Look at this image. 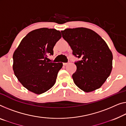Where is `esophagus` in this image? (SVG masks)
Listing matches in <instances>:
<instances>
[{"label": "esophagus", "mask_w": 126, "mask_h": 126, "mask_svg": "<svg viewBox=\"0 0 126 126\" xmlns=\"http://www.w3.org/2000/svg\"><path fill=\"white\" fill-rule=\"evenodd\" d=\"M63 64L64 65H67L68 64V63H63Z\"/></svg>", "instance_id": "34e87169"}]
</instances>
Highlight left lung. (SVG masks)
<instances>
[{
    "label": "left lung",
    "instance_id": "8db88e82",
    "mask_svg": "<svg viewBox=\"0 0 126 126\" xmlns=\"http://www.w3.org/2000/svg\"><path fill=\"white\" fill-rule=\"evenodd\" d=\"M75 57L77 67L72 79L77 87L85 92L100 88L112 70V54L105 41L98 34L85 28L61 31Z\"/></svg>",
    "mask_w": 126,
    "mask_h": 126
}]
</instances>
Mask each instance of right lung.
Here are the masks:
<instances>
[{"instance_id": "1", "label": "right lung", "mask_w": 126, "mask_h": 126, "mask_svg": "<svg viewBox=\"0 0 126 126\" xmlns=\"http://www.w3.org/2000/svg\"><path fill=\"white\" fill-rule=\"evenodd\" d=\"M62 37L54 29L43 28L31 32L22 39L13 55V69L22 85L37 94L53 87L62 63L48 62V55Z\"/></svg>"}]
</instances>
